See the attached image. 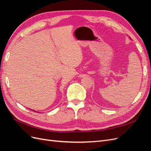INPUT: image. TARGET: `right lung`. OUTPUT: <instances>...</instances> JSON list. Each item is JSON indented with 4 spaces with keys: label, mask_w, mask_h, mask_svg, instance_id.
<instances>
[{
    "label": "right lung",
    "mask_w": 151,
    "mask_h": 151,
    "mask_svg": "<svg viewBox=\"0 0 151 151\" xmlns=\"http://www.w3.org/2000/svg\"><path fill=\"white\" fill-rule=\"evenodd\" d=\"M33 111H34V110H33ZM35 111V112H36V111Z\"/></svg>",
    "instance_id": "1"
}]
</instances>
